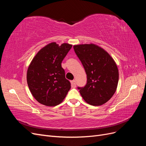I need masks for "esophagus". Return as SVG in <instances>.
<instances>
[{
  "instance_id": "obj_1",
  "label": "esophagus",
  "mask_w": 146,
  "mask_h": 146,
  "mask_svg": "<svg viewBox=\"0 0 146 146\" xmlns=\"http://www.w3.org/2000/svg\"><path fill=\"white\" fill-rule=\"evenodd\" d=\"M70 83H71V86H72V88H76V80L70 81Z\"/></svg>"
}]
</instances>
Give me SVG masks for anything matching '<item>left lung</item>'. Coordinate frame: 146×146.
Masks as SVG:
<instances>
[{
	"mask_svg": "<svg viewBox=\"0 0 146 146\" xmlns=\"http://www.w3.org/2000/svg\"><path fill=\"white\" fill-rule=\"evenodd\" d=\"M74 49L87 75V83L78 87L86 103L93 106L105 104L116 91L119 70L108 53L94 44L74 45Z\"/></svg>",
	"mask_w": 146,
	"mask_h": 146,
	"instance_id": "8db88e82",
	"label": "left lung"
}]
</instances>
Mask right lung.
I'll return each mask as SVG.
<instances>
[{"label": "right lung", "mask_w": 146, "mask_h": 146, "mask_svg": "<svg viewBox=\"0 0 146 146\" xmlns=\"http://www.w3.org/2000/svg\"><path fill=\"white\" fill-rule=\"evenodd\" d=\"M72 45L59 46L52 42L42 47L34 56L27 72L29 90L39 103L54 107L62 102L70 89L61 63Z\"/></svg>", "instance_id": "obj_1"}]
</instances>
